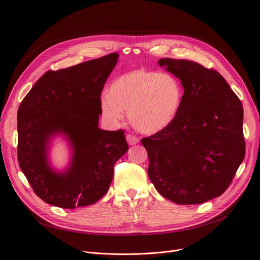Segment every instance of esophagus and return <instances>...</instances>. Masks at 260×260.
Here are the masks:
<instances>
[{
	"mask_svg": "<svg viewBox=\"0 0 260 260\" xmlns=\"http://www.w3.org/2000/svg\"><path fill=\"white\" fill-rule=\"evenodd\" d=\"M125 139H127V142H128L129 145H135V144L139 143V139L133 135H127Z\"/></svg>",
	"mask_w": 260,
	"mask_h": 260,
	"instance_id": "1",
	"label": "esophagus"
}]
</instances>
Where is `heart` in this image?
I'll return each mask as SVG.
<instances>
[{"label": "heart", "mask_w": 260, "mask_h": 260, "mask_svg": "<svg viewBox=\"0 0 260 260\" xmlns=\"http://www.w3.org/2000/svg\"><path fill=\"white\" fill-rule=\"evenodd\" d=\"M182 102L183 88L176 77L140 68L116 78L100 105L106 120L118 122L128 111L133 127L153 135L176 120Z\"/></svg>", "instance_id": "b5f03b06"}]
</instances>
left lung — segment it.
<instances>
[{"instance_id":"8db88e82","label":"left lung","mask_w":260,"mask_h":260,"mask_svg":"<svg viewBox=\"0 0 260 260\" xmlns=\"http://www.w3.org/2000/svg\"><path fill=\"white\" fill-rule=\"evenodd\" d=\"M184 93L176 120L141 140L148 154V177L164 198L180 205L221 195L245 156L243 106L224 78L186 59L161 58Z\"/></svg>"}]
</instances>
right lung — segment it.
Instances as JSON below:
<instances>
[{
  "label": "right lung",
  "instance_id": "1",
  "mask_svg": "<svg viewBox=\"0 0 260 260\" xmlns=\"http://www.w3.org/2000/svg\"><path fill=\"white\" fill-rule=\"evenodd\" d=\"M119 55L108 54L45 73L17 113L18 162L35 193L61 208L92 205L108 191L116 161L128 151L123 130L99 128L101 92ZM62 135L72 152L70 166L49 164L50 140Z\"/></svg>",
  "mask_w": 260,
  "mask_h": 260
}]
</instances>
